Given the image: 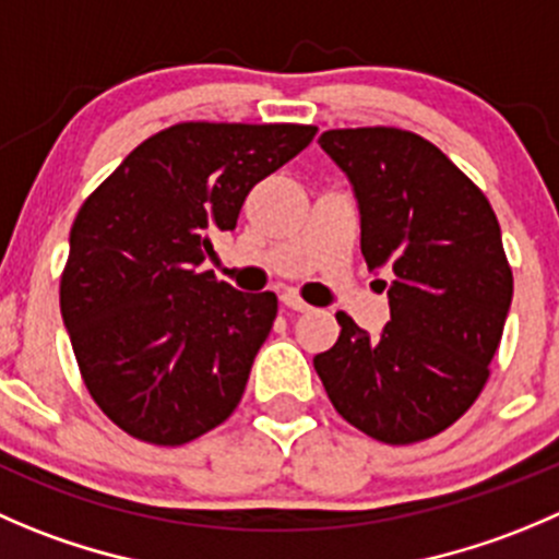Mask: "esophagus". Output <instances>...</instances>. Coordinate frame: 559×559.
<instances>
[{"mask_svg": "<svg viewBox=\"0 0 559 559\" xmlns=\"http://www.w3.org/2000/svg\"><path fill=\"white\" fill-rule=\"evenodd\" d=\"M281 302H284V308H289V311H297V313L311 311V306H308L306 300H300L295 292H286V295H281Z\"/></svg>", "mask_w": 559, "mask_h": 559, "instance_id": "esophagus-1", "label": "esophagus"}]
</instances>
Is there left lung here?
Returning <instances> with one entry per match:
<instances>
[{"mask_svg": "<svg viewBox=\"0 0 559 559\" xmlns=\"http://www.w3.org/2000/svg\"><path fill=\"white\" fill-rule=\"evenodd\" d=\"M319 147L349 177L368 270L393 273L390 322L371 338L344 311L313 357L346 424L388 445L429 440L484 390L513 297L489 199L424 135L401 128L324 130Z\"/></svg>", "mask_w": 559, "mask_h": 559, "instance_id": "left-lung-1", "label": "left lung"}]
</instances>
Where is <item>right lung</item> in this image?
Instances as JSON below:
<instances>
[{
    "mask_svg": "<svg viewBox=\"0 0 559 559\" xmlns=\"http://www.w3.org/2000/svg\"><path fill=\"white\" fill-rule=\"evenodd\" d=\"M313 135L286 122L171 124L81 204L59 308L86 390L135 440L186 445L240 404L278 297L237 292L202 262L251 188Z\"/></svg>",
    "mask_w": 559,
    "mask_h": 559,
    "instance_id": "1",
    "label": "right lung"
}]
</instances>
